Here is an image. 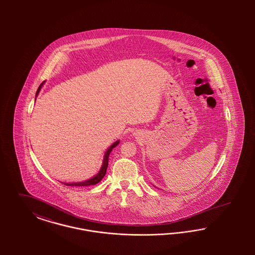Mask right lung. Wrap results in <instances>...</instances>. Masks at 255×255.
I'll return each instance as SVG.
<instances>
[{
  "label": "right lung",
  "mask_w": 255,
  "mask_h": 255,
  "mask_svg": "<svg viewBox=\"0 0 255 255\" xmlns=\"http://www.w3.org/2000/svg\"><path fill=\"white\" fill-rule=\"evenodd\" d=\"M45 81H43L39 87H38V91L36 93V99H37V96H38L42 86L44 85ZM120 141L117 140L116 141H114V143L106 150L104 154V157H103V161H102V165L100 167V169L98 171V173L95 175L94 177L90 178V179H86L83 181H78V182H62L63 184H66L68 186H89V185H95L96 183H98L101 179H103L106 175V172H107V168H108V164H109V156L111 154V152L113 151L115 146H117L119 144Z\"/></svg>",
  "instance_id": "obj_1"
}]
</instances>
